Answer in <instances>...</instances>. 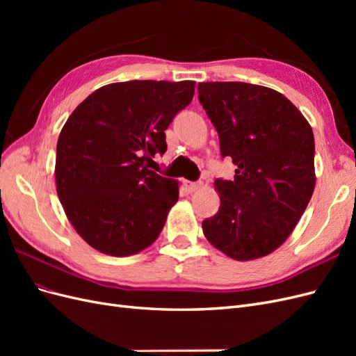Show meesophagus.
Segmentation results:
<instances>
[{"instance_id":"34e87169","label":"esophagus","mask_w":356,"mask_h":356,"mask_svg":"<svg viewBox=\"0 0 356 356\" xmlns=\"http://www.w3.org/2000/svg\"><path fill=\"white\" fill-rule=\"evenodd\" d=\"M200 186H202V182H200V181H197V182H191V181H184V187H186V190H187L188 193H193V191H196L197 188H200Z\"/></svg>"}]
</instances>
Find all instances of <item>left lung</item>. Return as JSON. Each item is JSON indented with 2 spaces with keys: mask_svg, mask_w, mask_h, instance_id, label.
<instances>
[{
  "mask_svg": "<svg viewBox=\"0 0 356 356\" xmlns=\"http://www.w3.org/2000/svg\"><path fill=\"white\" fill-rule=\"evenodd\" d=\"M199 102L220 136L234 179H215L220 209L202 222L211 245L238 261L277 250L315 190V138L297 106L273 89L241 81L199 83Z\"/></svg>",
  "mask_w": 356,
  "mask_h": 356,
  "instance_id": "obj_1",
  "label": "left lung"
}]
</instances>
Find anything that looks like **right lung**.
Listing matches in <instances>:
<instances>
[{"mask_svg": "<svg viewBox=\"0 0 356 356\" xmlns=\"http://www.w3.org/2000/svg\"><path fill=\"white\" fill-rule=\"evenodd\" d=\"M196 83L132 80L89 95L63 124L56 147V191L70 222L96 251L141 252L163 230L178 181L159 175L154 154Z\"/></svg>", "mask_w": 356, "mask_h": 356, "instance_id": "right-lung-1", "label": "right lung"}]
</instances>
